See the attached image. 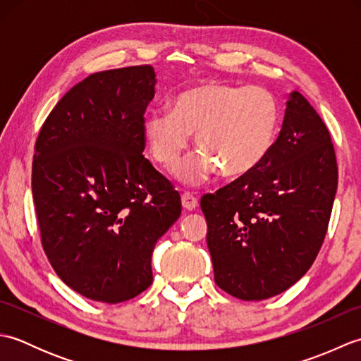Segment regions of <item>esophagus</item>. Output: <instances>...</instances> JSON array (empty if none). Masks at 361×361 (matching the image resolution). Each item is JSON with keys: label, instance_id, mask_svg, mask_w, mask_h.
Masks as SVG:
<instances>
[{"label": "esophagus", "instance_id": "obj_1", "mask_svg": "<svg viewBox=\"0 0 361 361\" xmlns=\"http://www.w3.org/2000/svg\"><path fill=\"white\" fill-rule=\"evenodd\" d=\"M181 203H183V208H185L186 211H194L198 206L197 197H194L192 194H189V192H185L181 195Z\"/></svg>", "mask_w": 361, "mask_h": 361}]
</instances>
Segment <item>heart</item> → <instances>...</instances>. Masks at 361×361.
Returning <instances> with one entry per match:
<instances>
[{
    "label": "heart",
    "mask_w": 361,
    "mask_h": 361,
    "mask_svg": "<svg viewBox=\"0 0 361 361\" xmlns=\"http://www.w3.org/2000/svg\"><path fill=\"white\" fill-rule=\"evenodd\" d=\"M279 119V102L270 90L204 83L176 96L172 111L149 113L144 136L153 159L172 169L195 135L202 150L175 171L180 181L195 186L219 169L225 176H239L257 167L273 147Z\"/></svg>",
    "instance_id": "obj_1"
}]
</instances>
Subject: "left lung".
<instances>
[{
	"label": "left lung",
	"mask_w": 361,
	"mask_h": 361,
	"mask_svg": "<svg viewBox=\"0 0 361 361\" xmlns=\"http://www.w3.org/2000/svg\"><path fill=\"white\" fill-rule=\"evenodd\" d=\"M336 185L331 133L293 91L262 163L202 197L217 286L243 301H262L296 283L324 242Z\"/></svg>",
	"instance_id": "1"
}]
</instances>
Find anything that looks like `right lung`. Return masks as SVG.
Here are the masks:
<instances>
[{"label":"right lung","instance_id":"right-lung-1","mask_svg":"<svg viewBox=\"0 0 361 361\" xmlns=\"http://www.w3.org/2000/svg\"><path fill=\"white\" fill-rule=\"evenodd\" d=\"M155 83L150 65L91 74L54 106L35 142L43 250L59 278L93 301L149 288L155 243L181 214L178 190L142 155Z\"/></svg>","mask_w":361,"mask_h":361}]
</instances>
